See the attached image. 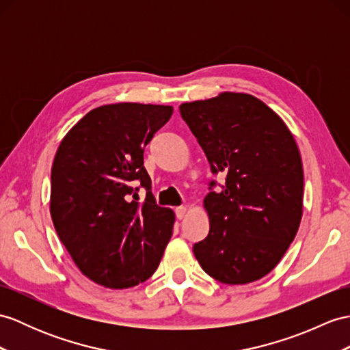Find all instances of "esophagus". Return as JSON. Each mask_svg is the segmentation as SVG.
<instances>
[{
  "instance_id": "esophagus-1",
  "label": "esophagus",
  "mask_w": 350,
  "mask_h": 350,
  "mask_svg": "<svg viewBox=\"0 0 350 350\" xmlns=\"http://www.w3.org/2000/svg\"><path fill=\"white\" fill-rule=\"evenodd\" d=\"M175 214H176L178 219H183L185 217V214H187V208L185 206H178L175 209Z\"/></svg>"
}]
</instances>
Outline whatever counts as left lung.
<instances>
[{
	"mask_svg": "<svg viewBox=\"0 0 350 350\" xmlns=\"http://www.w3.org/2000/svg\"><path fill=\"white\" fill-rule=\"evenodd\" d=\"M180 113L212 174L226 176L223 190L203 199L211 227L193 246L196 258L223 284L258 280L278 266L300 227L304 176L294 136L248 93L185 102Z\"/></svg>",
	"mask_w": 350,
	"mask_h": 350,
	"instance_id": "obj_1",
	"label": "left lung"
}]
</instances>
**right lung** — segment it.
I'll use <instances>...</instances> for the list:
<instances>
[{
    "label": "right lung",
    "mask_w": 350,
    "mask_h": 350,
    "mask_svg": "<svg viewBox=\"0 0 350 350\" xmlns=\"http://www.w3.org/2000/svg\"><path fill=\"white\" fill-rule=\"evenodd\" d=\"M172 113L170 105H102L72 126L56 151L53 226L75 266L102 286L146 282L172 236L174 211L157 206L144 167V148ZM135 180L148 190L144 202Z\"/></svg>",
    "instance_id": "right-lung-1"
}]
</instances>
